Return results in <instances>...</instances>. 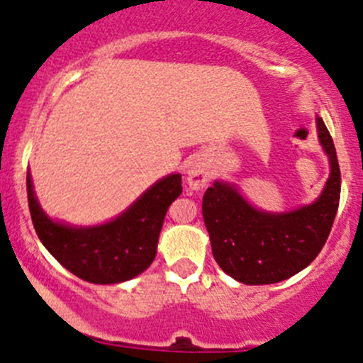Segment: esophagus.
<instances>
[{
	"label": "esophagus",
	"instance_id": "esophagus-1",
	"mask_svg": "<svg viewBox=\"0 0 363 363\" xmlns=\"http://www.w3.org/2000/svg\"><path fill=\"white\" fill-rule=\"evenodd\" d=\"M187 179L191 189H194V191L206 187V184L210 182V169L206 167L205 162L199 160V158L192 162L187 171Z\"/></svg>",
	"mask_w": 363,
	"mask_h": 363
}]
</instances>
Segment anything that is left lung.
<instances>
[{
  "label": "left lung",
  "instance_id": "8db88e82",
  "mask_svg": "<svg viewBox=\"0 0 363 363\" xmlns=\"http://www.w3.org/2000/svg\"><path fill=\"white\" fill-rule=\"evenodd\" d=\"M330 158V178L312 205L292 212H262L233 185L216 182L203 196V219L219 267L246 285H269L298 274L326 244L340 201V169L333 139L317 117Z\"/></svg>",
  "mask_w": 363,
  "mask_h": 363
}]
</instances>
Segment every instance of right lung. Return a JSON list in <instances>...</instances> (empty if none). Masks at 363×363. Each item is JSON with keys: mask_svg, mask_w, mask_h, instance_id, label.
I'll use <instances>...</instances> for the list:
<instances>
[{"mask_svg": "<svg viewBox=\"0 0 363 363\" xmlns=\"http://www.w3.org/2000/svg\"><path fill=\"white\" fill-rule=\"evenodd\" d=\"M26 191L33 228L44 247L78 278L110 285L135 278L155 260L165 213L182 194V174L158 179L119 217L87 228L50 219L37 201L30 172Z\"/></svg>", "mask_w": 363, "mask_h": 363, "instance_id": "obj_1", "label": "right lung"}]
</instances>
